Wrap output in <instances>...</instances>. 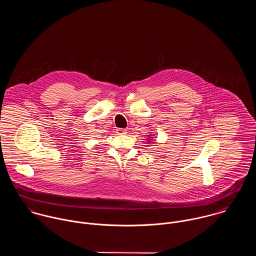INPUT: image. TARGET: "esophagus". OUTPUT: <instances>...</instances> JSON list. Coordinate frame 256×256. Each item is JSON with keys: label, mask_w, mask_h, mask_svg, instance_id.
Listing matches in <instances>:
<instances>
[{"label": "esophagus", "mask_w": 256, "mask_h": 256, "mask_svg": "<svg viewBox=\"0 0 256 256\" xmlns=\"http://www.w3.org/2000/svg\"><path fill=\"white\" fill-rule=\"evenodd\" d=\"M116 133L118 134V135H125L126 133H127V130H125V129H117L116 130Z\"/></svg>", "instance_id": "34e87169"}]
</instances>
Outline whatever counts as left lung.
Returning <instances> with one entry per match:
<instances>
[{
    "mask_svg": "<svg viewBox=\"0 0 256 256\" xmlns=\"http://www.w3.org/2000/svg\"><path fill=\"white\" fill-rule=\"evenodd\" d=\"M148 138H146V139H148V143H150V141H152V139H154V137H152V135H150H150H148ZM152 142H150V144H152Z\"/></svg>",
    "mask_w": 256,
    "mask_h": 256,
    "instance_id": "8db88e82",
    "label": "left lung"
}]
</instances>
